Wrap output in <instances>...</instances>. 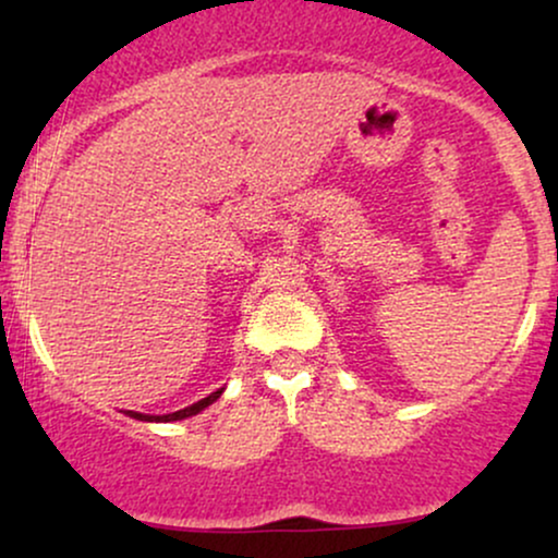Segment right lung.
I'll use <instances>...</instances> for the list:
<instances>
[{
	"label": "right lung",
	"instance_id": "obj_1",
	"mask_svg": "<svg viewBox=\"0 0 558 558\" xmlns=\"http://www.w3.org/2000/svg\"><path fill=\"white\" fill-rule=\"evenodd\" d=\"M222 396V388L215 390V393H209L207 399L191 403V407L181 409V412H172V414H141V412H128V417L133 420H144V422H175V420H185V417H194V414L202 412V409H207L209 403L217 401Z\"/></svg>",
	"mask_w": 558,
	"mask_h": 558
}]
</instances>
